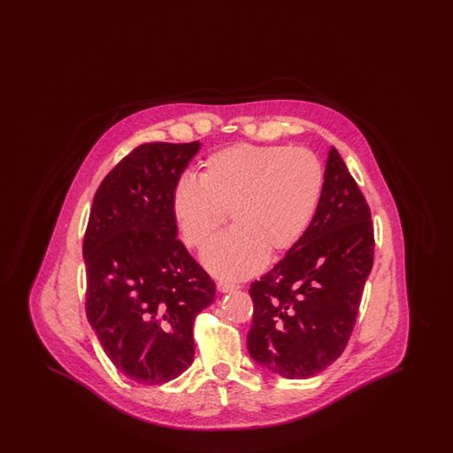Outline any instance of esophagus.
Segmentation results:
<instances>
[{
    "label": "esophagus",
    "mask_w": 453,
    "mask_h": 453,
    "mask_svg": "<svg viewBox=\"0 0 453 453\" xmlns=\"http://www.w3.org/2000/svg\"><path fill=\"white\" fill-rule=\"evenodd\" d=\"M239 287H237L236 283H229V281H217V290L220 292V294H227V292H234L237 290Z\"/></svg>",
    "instance_id": "esophagus-1"
}]
</instances>
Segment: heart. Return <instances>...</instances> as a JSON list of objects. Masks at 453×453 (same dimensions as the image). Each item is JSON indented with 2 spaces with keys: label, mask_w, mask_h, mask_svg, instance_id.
Masks as SVG:
<instances>
[{
  "label": "heart",
  "mask_w": 453,
  "mask_h": 453,
  "mask_svg": "<svg viewBox=\"0 0 453 453\" xmlns=\"http://www.w3.org/2000/svg\"><path fill=\"white\" fill-rule=\"evenodd\" d=\"M321 161L307 150L239 144L203 161L200 180L172 190L173 222L188 248H202L229 212L231 229L209 242L202 265L226 280L255 275L265 259L290 251L323 194Z\"/></svg>",
  "instance_id": "heart-1"
}]
</instances>
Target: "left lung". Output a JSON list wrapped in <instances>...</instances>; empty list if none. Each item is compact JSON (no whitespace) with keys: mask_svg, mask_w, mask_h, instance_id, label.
<instances>
[{"mask_svg":"<svg viewBox=\"0 0 453 453\" xmlns=\"http://www.w3.org/2000/svg\"><path fill=\"white\" fill-rule=\"evenodd\" d=\"M370 219L357 181L331 148L307 231L251 283L248 351L258 365L285 379H309L343 353L373 263Z\"/></svg>","mask_w":453,"mask_h":453,"instance_id":"obj_1","label":"left lung"}]
</instances>
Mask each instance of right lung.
I'll return each instance as SVG.
<instances>
[{"label":"right lung","mask_w":453,"mask_h":453,"mask_svg":"<svg viewBox=\"0 0 453 453\" xmlns=\"http://www.w3.org/2000/svg\"><path fill=\"white\" fill-rule=\"evenodd\" d=\"M200 148L142 144L93 198L88 321L110 362L137 384L170 382L192 365L195 318L216 301V283L178 241L170 211L173 187Z\"/></svg>","instance_id":"right-lung-1"}]
</instances>
